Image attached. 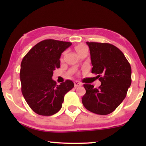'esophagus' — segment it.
Listing matches in <instances>:
<instances>
[{
    "instance_id": "34e87169",
    "label": "esophagus",
    "mask_w": 146,
    "mask_h": 146,
    "mask_svg": "<svg viewBox=\"0 0 146 146\" xmlns=\"http://www.w3.org/2000/svg\"><path fill=\"white\" fill-rule=\"evenodd\" d=\"M74 86H75V88H77V87H78V86H81L82 83L79 82L78 81H75L74 82Z\"/></svg>"
}]
</instances>
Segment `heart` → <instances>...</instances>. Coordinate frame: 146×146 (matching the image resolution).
Returning a JSON list of instances; mask_svg holds the SVG:
<instances>
[{
	"instance_id": "b5f03b06",
	"label": "heart",
	"mask_w": 146,
	"mask_h": 146,
	"mask_svg": "<svg viewBox=\"0 0 146 146\" xmlns=\"http://www.w3.org/2000/svg\"><path fill=\"white\" fill-rule=\"evenodd\" d=\"M75 51H76L77 53H78V54L79 55V56H80V55H81L84 51H86V50H88V48H87V47L85 46L84 44H79L75 46Z\"/></svg>"
}]
</instances>
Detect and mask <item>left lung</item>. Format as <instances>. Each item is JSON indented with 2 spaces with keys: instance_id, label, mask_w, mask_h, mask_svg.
<instances>
[{
  "instance_id": "8db88e82",
  "label": "left lung",
  "mask_w": 146,
  "mask_h": 146,
  "mask_svg": "<svg viewBox=\"0 0 146 146\" xmlns=\"http://www.w3.org/2000/svg\"><path fill=\"white\" fill-rule=\"evenodd\" d=\"M93 65L91 72L98 75V88L84 84L86 93L82 102L87 110L98 115L113 113L123 102L131 84V66L123 53L109 43L86 42Z\"/></svg>"
}]
</instances>
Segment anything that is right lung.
<instances>
[{"mask_svg": "<svg viewBox=\"0 0 146 146\" xmlns=\"http://www.w3.org/2000/svg\"><path fill=\"white\" fill-rule=\"evenodd\" d=\"M72 44L69 42L44 40L25 55L21 65V90L25 100L35 113L51 116L61 109L66 93L74 87L71 80L57 85L53 71L60 68V56Z\"/></svg>", "mask_w": 146, "mask_h": 146, "instance_id": "add662e5", "label": "right lung"}]
</instances>
